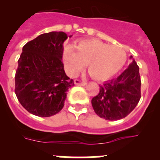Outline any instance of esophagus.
<instances>
[{
    "label": "esophagus",
    "mask_w": 160,
    "mask_h": 160,
    "mask_svg": "<svg viewBox=\"0 0 160 160\" xmlns=\"http://www.w3.org/2000/svg\"><path fill=\"white\" fill-rule=\"evenodd\" d=\"M74 83L77 85H80V86H85V85H86V83H85V82H82L79 80H74Z\"/></svg>",
    "instance_id": "34e87169"
}]
</instances>
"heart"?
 Returning <instances> with one entry per match:
<instances>
[{"mask_svg":"<svg viewBox=\"0 0 160 160\" xmlns=\"http://www.w3.org/2000/svg\"><path fill=\"white\" fill-rule=\"evenodd\" d=\"M67 70L76 76L88 63V70L93 79L99 81L110 79L125 65L127 55L123 48L109 45L98 39L80 41L74 47L64 49Z\"/></svg>","mask_w":160,"mask_h":160,"instance_id":"1","label":"heart"}]
</instances>
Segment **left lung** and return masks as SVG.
Here are the masks:
<instances>
[{"label": "left lung", "instance_id": "8db88e82", "mask_svg": "<svg viewBox=\"0 0 160 160\" xmlns=\"http://www.w3.org/2000/svg\"><path fill=\"white\" fill-rule=\"evenodd\" d=\"M132 62L116 79L100 86L99 94L91 100L95 113L105 120L116 121L126 117L134 110L141 98L139 69Z\"/></svg>", "mask_w": 160, "mask_h": 160}]
</instances>
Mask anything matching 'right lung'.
Masks as SVG:
<instances>
[{
  "instance_id": "add662e5",
  "label": "right lung",
  "mask_w": 160,
  "mask_h": 160,
  "mask_svg": "<svg viewBox=\"0 0 160 160\" xmlns=\"http://www.w3.org/2000/svg\"><path fill=\"white\" fill-rule=\"evenodd\" d=\"M72 35H70V38ZM63 32L38 35L24 46L15 73V94L22 107L34 115L50 117L62 109L74 82L62 62Z\"/></svg>"
}]
</instances>
